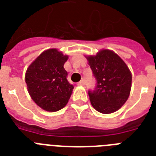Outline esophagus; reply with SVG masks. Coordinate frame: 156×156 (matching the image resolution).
Listing matches in <instances>:
<instances>
[{
	"mask_svg": "<svg viewBox=\"0 0 156 156\" xmlns=\"http://www.w3.org/2000/svg\"><path fill=\"white\" fill-rule=\"evenodd\" d=\"M77 85H78V86H84V85H85V80H84V79H82V80H81L80 82H78Z\"/></svg>",
	"mask_w": 156,
	"mask_h": 156,
	"instance_id": "esophagus-1",
	"label": "esophagus"
}]
</instances>
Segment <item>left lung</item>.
Masks as SVG:
<instances>
[{
  "instance_id": "8db88e82",
  "label": "left lung",
  "mask_w": 156,
  "mask_h": 156,
  "mask_svg": "<svg viewBox=\"0 0 156 156\" xmlns=\"http://www.w3.org/2000/svg\"><path fill=\"white\" fill-rule=\"evenodd\" d=\"M96 81L94 90H88L93 108L101 113L117 111L128 100L132 75L126 64L110 50H101L87 57Z\"/></svg>"
}]
</instances>
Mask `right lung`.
<instances>
[{
  "label": "right lung",
  "instance_id": "add662e5",
  "mask_svg": "<svg viewBox=\"0 0 156 156\" xmlns=\"http://www.w3.org/2000/svg\"><path fill=\"white\" fill-rule=\"evenodd\" d=\"M68 56L55 48L42 52L28 67L26 83L30 97L41 108L56 112L68 103L73 86L64 64Z\"/></svg>",
  "mask_w": 156,
  "mask_h": 156
}]
</instances>
